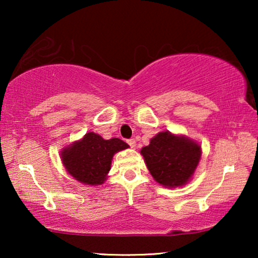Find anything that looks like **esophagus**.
<instances>
[{
	"label": "esophagus",
	"instance_id": "1",
	"mask_svg": "<svg viewBox=\"0 0 258 258\" xmlns=\"http://www.w3.org/2000/svg\"><path fill=\"white\" fill-rule=\"evenodd\" d=\"M128 144L132 148H135L136 147V141L134 140V139H132V140H128Z\"/></svg>",
	"mask_w": 258,
	"mask_h": 258
}]
</instances>
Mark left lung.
<instances>
[{
	"instance_id": "1",
	"label": "left lung",
	"mask_w": 258,
	"mask_h": 258,
	"mask_svg": "<svg viewBox=\"0 0 258 258\" xmlns=\"http://www.w3.org/2000/svg\"><path fill=\"white\" fill-rule=\"evenodd\" d=\"M148 170L165 188H179L190 182L202 156L197 141L170 132H160L141 149Z\"/></svg>"
}]
</instances>
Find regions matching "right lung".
Returning a JSON list of instances; mask_svg holds the SVG:
<instances>
[{"instance_id":"add662e5","label":"right lung","mask_w":258,"mask_h":258,"mask_svg":"<svg viewBox=\"0 0 258 258\" xmlns=\"http://www.w3.org/2000/svg\"><path fill=\"white\" fill-rule=\"evenodd\" d=\"M128 148L122 140H104L98 134L89 132L81 140L62 148L59 157L74 179L84 185L95 186L105 182L114 155Z\"/></svg>"}]
</instances>
